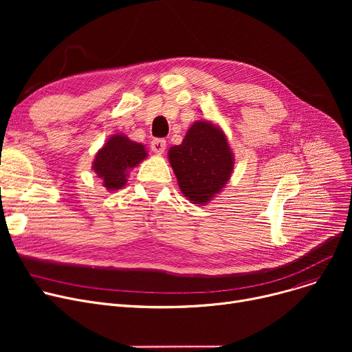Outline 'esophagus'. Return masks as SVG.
<instances>
[{
	"label": "esophagus",
	"mask_w": 352,
	"mask_h": 352,
	"mask_svg": "<svg viewBox=\"0 0 352 352\" xmlns=\"http://www.w3.org/2000/svg\"><path fill=\"white\" fill-rule=\"evenodd\" d=\"M165 146H166V141L162 140V138H155V140L151 141V150L155 154H164Z\"/></svg>",
	"instance_id": "34e87169"
}]
</instances>
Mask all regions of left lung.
<instances>
[{"instance_id":"1","label":"left lung","mask_w":352,"mask_h":352,"mask_svg":"<svg viewBox=\"0 0 352 352\" xmlns=\"http://www.w3.org/2000/svg\"><path fill=\"white\" fill-rule=\"evenodd\" d=\"M178 187L192 204L206 206L228 182L234 154L226 134L211 121L194 122L179 145L168 151Z\"/></svg>"}]
</instances>
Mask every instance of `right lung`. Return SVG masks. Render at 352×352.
I'll return each mask as SVG.
<instances>
[{
  "label": "right lung",
  "instance_id": "obj_1",
  "mask_svg": "<svg viewBox=\"0 0 352 352\" xmlns=\"http://www.w3.org/2000/svg\"><path fill=\"white\" fill-rule=\"evenodd\" d=\"M146 155L142 144L131 141L126 135L116 134L109 137L97 153L92 170L108 191H116L125 186L128 171L145 160Z\"/></svg>",
  "mask_w": 352,
  "mask_h": 352
}]
</instances>
